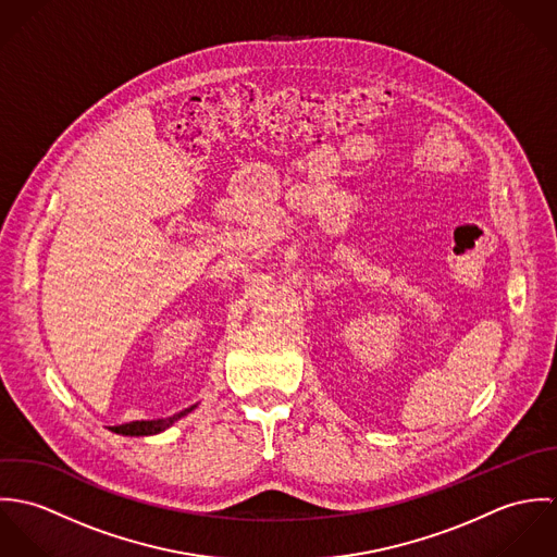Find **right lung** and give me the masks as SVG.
<instances>
[{
	"label": "right lung",
	"mask_w": 557,
	"mask_h": 557,
	"mask_svg": "<svg viewBox=\"0 0 557 557\" xmlns=\"http://www.w3.org/2000/svg\"><path fill=\"white\" fill-rule=\"evenodd\" d=\"M197 405H190L186 409H182L180 413H173L169 418H159V420H135V422H128V424H120V426H111L113 433L117 435H131V437H148V435H157L166 431L173 422H177L180 418H184L186 413H190Z\"/></svg>",
	"instance_id": "obj_1"
}]
</instances>
